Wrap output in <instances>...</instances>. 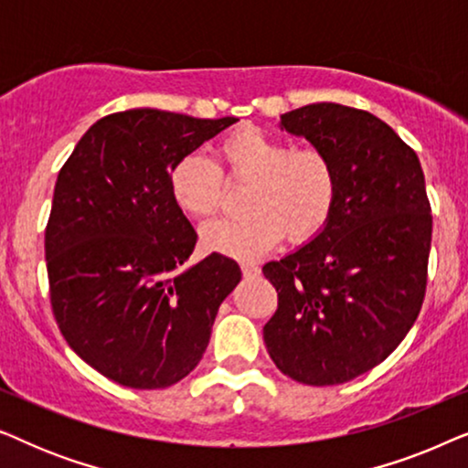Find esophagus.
<instances>
[{"label": "esophagus", "mask_w": 468, "mask_h": 468, "mask_svg": "<svg viewBox=\"0 0 468 468\" xmlns=\"http://www.w3.org/2000/svg\"><path fill=\"white\" fill-rule=\"evenodd\" d=\"M240 268H242V274H245V279H253L260 274L258 264H249V261H245V264H240Z\"/></svg>", "instance_id": "obj_1"}]
</instances>
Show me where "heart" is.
I'll list each match as a JSON object with an SVG mask.
<instances>
[{
  "instance_id": "b5f03b06",
  "label": "heart",
  "mask_w": 468,
  "mask_h": 468,
  "mask_svg": "<svg viewBox=\"0 0 468 468\" xmlns=\"http://www.w3.org/2000/svg\"><path fill=\"white\" fill-rule=\"evenodd\" d=\"M221 175L249 178L240 217L202 228L208 251L249 260L287 239L306 242L328 226L336 204L338 176L319 146H292L260 127H240L217 144L215 162L189 153L170 168L172 200L191 217L213 215L221 200Z\"/></svg>"
}]
</instances>
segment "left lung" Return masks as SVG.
Returning a JSON list of instances; mask_svg holds the SVG:
<instances>
[{
    "instance_id": "obj_1",
    "label": "left lung",
    "mask_w": 468,
    "mask_h": 468,
    "mask_svg": "<svg viewBox=\"0 0 468 468\" xmlns=\"http://www.w3.org/2000/svg\"><path fill=\"white\" fill-rule=\"evenodd\" d=\"M281 127L328 153L338 194L309 245L261 268L279 293L264 343L293 381L336 386L386 360L420 315L432 240L424 172L367 111L322 101L285 112Z\"/></svg>"
}]
</instances>
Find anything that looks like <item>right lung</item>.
<instances>
[{"label":"right lung","instance_id":"right-lung-1","mask_svg":"<svg viewBox=\"0 0 468 468\" xmlns=\"http://www.w3.org/2000/svg\"><path fill=\"white\" fill-rule=\"evenodd\" d=\"M239 119L133 108L89 127L55 183L44 232L50 306L69 347L108 379L175 386L202 360L240 268L185 266L197 234L170 196L178 159Z\"/></svg>","mask_w":468,"mask_h":468}]
</instances>
